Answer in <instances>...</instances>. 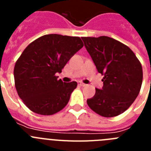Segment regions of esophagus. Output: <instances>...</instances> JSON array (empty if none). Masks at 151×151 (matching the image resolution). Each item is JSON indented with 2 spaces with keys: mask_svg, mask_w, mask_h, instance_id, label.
I'll use <instances>...</instances> for the list:
<instances>
[{
  "mask_svg": "<svg viewBox=\"0 0 151 151\" xmlns=\"http://www.w3.org/2000/svg\"><path fill=\"white\" fill-rule=\"evenodd\" d=\"M78 85H79V86H82V87H85V86H86V85L82 83V82H78Z\"/></svg>",
  "mask_w": 151,
  "mask_h": 151,
  "instance_id": "34e87169",
  "label": "esophagus"
}]
</instances>
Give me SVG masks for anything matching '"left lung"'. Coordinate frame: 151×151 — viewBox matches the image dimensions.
Returning a JSON list of instances; mask_svg holds the SVG:
<instances>
[{
    "label": "left lung",
    "mask_w": 151,
    "mask_h": 151,
    "mask_svg": "<svg viewBox=\"0 0 151 151\" xmlns=\"http://www.w3.org/2000/svg\"><path fill=\"white\" fill-rule=\"evenodd\" d=\"M98 73L104 76L102 89L87 100L89 107L104 117L124 113L141 90L143 71L134 52L120 41L107 36L82 37Z\"/></svg>",
    "instance_id": "8db88e82"
}]
</instances>
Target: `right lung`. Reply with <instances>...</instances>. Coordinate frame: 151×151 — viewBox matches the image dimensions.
I'll return each mask as SVG.
<instances>
[{
    "label": "right lung",
    "instance_id": "right-lung-1",
    "mask_svg": "<svg viewBox=\"0 0 151 151\" xmlns=\"http://www.w3.org/2000/svg\"><path fill=\"white\" fill-rule=\"evenodd\" d=\"M84 46L79 37L45 35L29 44L14 66L15 87L29 110L40 115H53L68 104L76 82H62L66 63Z\"/></svg>",
    "mask_w": 151,
    "mask_h": 151
}]
</instances>
